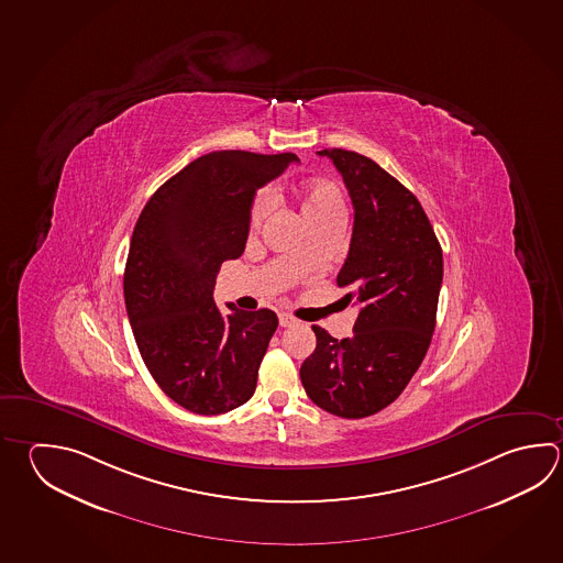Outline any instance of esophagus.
<instances>
[{"mask_svg":"<svg viewBox=\"0 0 563 563\" xmlns=\"http://www.w3.org/2000/svg\"><path fill=\"white\" fill-rule=\"evenodd\" d=\"M278 324H280V327H285V329H287V327H295V324H297V319H295V317H290L287 312H280V314H278Z\"/></svg>","mask_w":563,"mask_h":563,"instance_id":"esophagus-1","label":"esophagus"}]
</instances>
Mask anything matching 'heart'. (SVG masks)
I'll return each mask as SVG.
<instances>
[{
	"label": "heart",
	"mask_w": 563,
	"mask_h": 563,
	"mask_svg": "<svg viewBox=\"0 0 563 563\" xmlns=\"http://www.w3.org/2000/svg\"><path fill=\"white\" fill-rule=\"evenodd\" d=\"M297 197L300 211L310 227L324 221H342L346 211L344 192L332 180H307L298 187ZM271 207H273V195L268 191L261 192L251 209V233H256L261 224L265 223Z\"/></svg>",
	"instance_id": "obj_1"
}]
</instances>
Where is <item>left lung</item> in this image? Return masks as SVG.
Instances as JSON below:
<instances>
[{"label": "left lung", "mask_w": 563, "mask_h": 563, "mask_svg": "<svg viewBox=\"0 0 563 563\" xmlns=\"http://www.w3.org/2000/svg\"><path fill=\"white\" fill-rule=\"evenodd\" d=\"M354 207L351 249L336 283L358 305L351 339L320 327L300 366L308 398L340 418L376 415L402 394L434 334L444 275L442 249L415 195L354 151L322 148Z\"/></svg>", "instance_id": "left-lung-1"}]
</instances>
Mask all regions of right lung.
<instances>
[{
    "label": "right lung",
    "mask_w": 563,
    "mask_h": 563,
    "mask_svg": "<svg viewBox=\"0 0 563 563\" xmlns=\"http://www.w3.org/2000/svg\"><path fill=\"white\" fill-rule=\"evenodd\" d=\"M297 155L214 151L163 183L139 214L123 292L141 358L170 400L202 416L246 402L278 319L212 300L224 261L243 255L256 189Z\"/></svg>",
    "instance_id": "obj_1"
}]
</instances>
